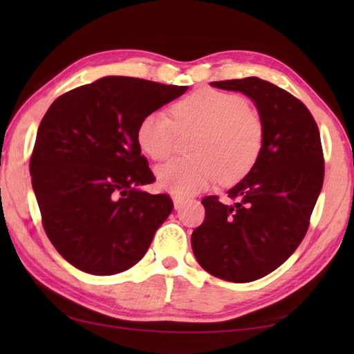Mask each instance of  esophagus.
<instances>
[{"label": "esophagus", "instance_id": "1", "mask_svg": "<svg viewBox=\"0 0 354 354\" xmlns=\"http://www.w3.org/2000/svg\"><path fill=\"white\" fill-rule=\"evenodd\" d=\"M173 205H175V209L178 211L184 205V198H181V196H173Z\"/></svg>", "mask_w": 354, "mask_h": 354}]
</instances>
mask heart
Returning <instances> with one entry per match:
<instances>
[{"label": "heart", "instance_id": "b5f03b06", "mask_svg": "<svg viewBox=\"0 0 354 354\" xmlns=\"http://www.w3.org/2000/svg\"><path fill=\"white\" fill-rule=\"evenodd\" d=\"M165 112H151L137 128V142L153 160L175 153L179 134H195L192 159L170 160L158 169L160 189L176 195L194 194L218 179L234 184L248 175L259 158L263 124L259 113L234 93L200 88Z\"/></svg>", "mask_w": 354, "mask_h": 354}]
</instances>
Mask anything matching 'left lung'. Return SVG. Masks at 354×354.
<instances>
[{
  "label": "left lung",
  "instance_id": "obj_1",
  "mask_svg": "<svg viewBox=\"0 0 354 354\" xmlns=\"http://www.w3.org/2000/svg\"><path fill=\"white\" fill-rule=\"evenodd\" d=\"M211 84L254 101L263 143L253 169L227 190L234 205L201 200L206 215L192 250L207 273L250 283L277 270L306 236L325 176L320 131L301 101L261 77Z\"/></svg>",
  "mask_w": 354,
  "mask_h": 354
}]
</instances>
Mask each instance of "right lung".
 <instances>
[{
	"instance_id": "obj_1",
	"label": "right lung",
	"mask_w": 354,
	"mask_h": 354,
	"mask_svg": "<svg viewBox=\"0 0 354 354\" xmlns=\"http://www.w3.org/2000/svg\"><path fill=\"white\" fill-rule=\"evenodd\" d=\"M185 91L106 76L61 95L46 111L29 171L46 236L71 266L107 277L145 256L173 201L140 190L156 178L137 128Z\"/></svg>"
}]
</instances>
